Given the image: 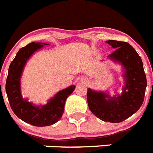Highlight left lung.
<instances>
[{
  "mask_svg": "<svg viewBox=\"0 0 153 153\" xmlns=\"http://www.w3.org/2000/svg\"><path fill=\"white\" fill-rule=\"evenodd\" d=\"M106 43L116 48L109 57L122 63L125 67L126 85L122 95L114 97L88 89L87 102L96 117L105 122L117 123L130 117L141 107L147 81L141 57L130 44L113 40Z\"/></svg>",
  "mask_w": 153,
  "mask_h": 153,
  "instance_id": "left-lung-1",
  "label": "left lung"
}]
</instances>
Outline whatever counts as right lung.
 <instances>
[{"mask_svg": "<svg viewBox=\"0 0 153 153\" xmlns=\"http://www.w3.org/2000/svg\"><path fill=\"white\" fill-rule=\"evenodd\" d=\"M43 43L32 42L19 50L10 63L6 81V93L10 106L14 114L27 123L35 126H47L56 123L62 117L67 97L74 92L75 86L61 90L51 99L47 105L35 106L22 98L20 89V79L23 68L30 56L41 48Z\"/></svg>", "mask_w": 153, "mask_h": 153, "instance_id": "right-lung-1", "label": "right lung"}]
</instances>
